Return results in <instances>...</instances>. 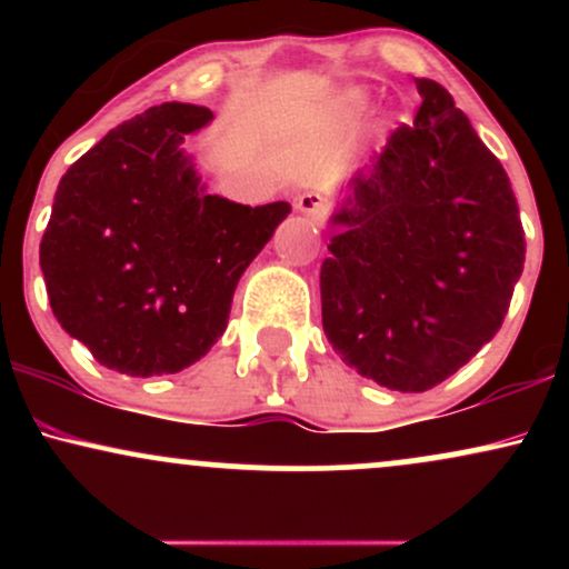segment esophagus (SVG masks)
Here are the masks:
<instances>
[{
    "label": "esophagus",
    "mask_w": 569,
    "mask_h": 569,
    "mask_svg": "<svg viewBox=\"0 0 569 569\" xmlns=\"http://www.w3.org/2000/svg\"><path fill=\"white\" fill-rule=\"evenodd\" d=\"M297 208L305 213V217H310L312 221H323L326 217V198L321 192H305L302 198L297 200Z\"/></svg>",
    "instance_id": "obj_1"
}]
</instances>
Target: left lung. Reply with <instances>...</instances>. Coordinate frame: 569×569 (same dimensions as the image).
<instances>
[{
    "mask_svg": "<svg viewBox=\"0 0 569 569\" xmlns=\"http://www.w3.org/2000/svg\"><path fill=\"white\" fill-rule=\"evenodd\" d=\"M420 109L348 181L321 267L323 331L377 385L422 393L498 335L525 267L511 181L452 96Z\"/></svg>",
    "mask_w": 569,
    "mask_h": 569,
    "instance_id": "left-lung-1",
    "label": "left lung"
}]
</instances>
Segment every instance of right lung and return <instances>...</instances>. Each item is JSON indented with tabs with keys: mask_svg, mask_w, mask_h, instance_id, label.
Here are the masks:
<instances>
[{
	"mask_svg": "<svg viewBox=\"0 0 569 569\" xmlns=\"http://www.w3.org/2000/svg\"><path fill=\"white\" fill-rule=\"evenodd\" d=\"M213 120L160 103L109 130L63 173L39 243L50 307L98 363L173 375L224 335L246 267L291 213L206 194L187 133Z\"/></svg>",
	"mask_w": 569,
	"mask_h": 569,
	"instance_id": "1",
	"label": "right lung"
}]
</instances>
